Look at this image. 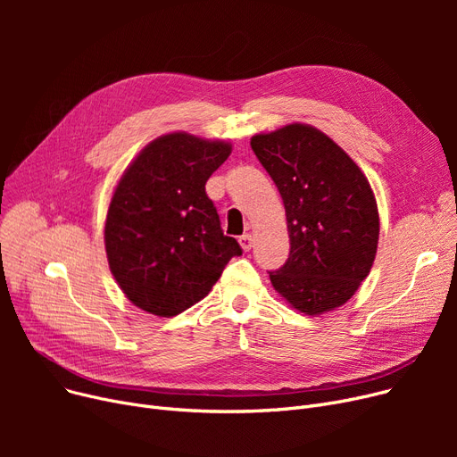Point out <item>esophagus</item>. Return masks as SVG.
Returning <instances> with one entry per match:
<instances>
[{"instance_id": "esophagus-1", "label": "esophagus", "mask_w": 457, "mask_h": 457, "mask_svg": "<svg viewBox=\"0 0 457 457\" xmlns=\"http://www.w3.org/2000/svg\"><path fill=\"white\" fill-rule=\"evenodd\" d=\"M238 245H241V248L245 252H250L252 246H253V235H250V233L241 235V237H238Z\"/></svg>"}]
</instances>
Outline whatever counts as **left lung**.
Instances as JSON below:
<instances>
[{"mask_svg":"<svg viewBox=\"0 0 457 457\" xmlns=\"http://www.w3.org/2000/svg\"><path fill=\"white\" fill-rule=\"evenodd\" d=\"M250 146L279 190L291 238L289 259L269 272L274 289L311 317L341 307L378 250L379 216L365 174L313 126L255 135Z\"/></svg>","mask_w":457,"mask_h":457,"instance_id":"1","label":"left lung"}]
</instances>
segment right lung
<instances>
[{
  "label": "right lung",
  "instance_id": "right-lung-1",
  "mask_svg": "<svg viewBox=\"0 0 457 457\" xmlns=\"http://www.w3.org/2000/svg\"><path fill=\"white\" fill-rule=\"evenodd\" d=\"M231 144L170 133L152 140L120 178L107 211L109 269L142 311L174 317L209 295L243 250L205 192Z\"/></svg>",
  "mask_w": 457,
  "mask_h": 457
}]
</instances>
